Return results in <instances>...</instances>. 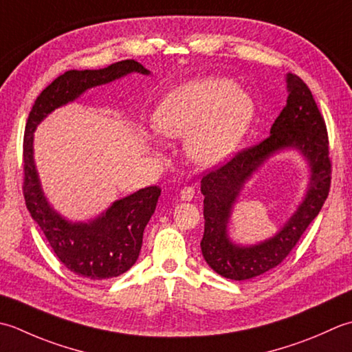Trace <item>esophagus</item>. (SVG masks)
I'll list each match as a JSON object with an SVG mask.
<instances>
[{
  "mask_svg": "<svg viewBox=\"0 0 352 352\" xmlns=\"http://www.w3.org/2000/svg\"><path fill=\"white\" fill-rule=\"evenodd\" d=\"M179 196H181L182 200H191L195 197V188H192V186H184Z\"/></svg>",
  "mask_w": 352,
  "mask_h": 352,
  "instance_id": "esophagus-1",
  "label": "esophagus"
}]
</instances>
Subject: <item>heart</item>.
<instances>
[{"label": "heart", "mask_w": 352, "mask_h": 352, "mask_svg": "<svg viewBox=\"0 0 352 352\" xmlns=\"http://www.w3.org/2000/svg\"><path fill=\"white\" fill-rule=\"evenodd\" d=\"M255 117L248 92L223 77H205L171 89L157 104L155 131L168 138L186 136L192 160L212 166L239 147Z\"/></svg>", "instance_id": "obj_1"}]
</instances>
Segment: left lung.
Segmentation results:
<instances>
[{
    "label": "left lung",
    "mask_w": 352,
    "mask_h": 352,
    "mask_svg": "<svg viewBox=\"0 0 352 352\" xmlns=\"http://www.w3.org/2000/svg\"><path fill=\"white\" fill-rule=\"evenodd\" d=\"M287 104L267 138L260 144L240 150L223 166L205 173L200 181V190L205 196V232L200 241L204 258L214 272L235 281L263 275L281 264L322 210L331 186L325 120L302 78L287 74ZM283 148H298L307 157L312 177L306 199L272 239L254 247H236L226 232L234 199L250 175Z\"/></svg>",
    "instance_id": "obj_1"
}]
</instances>
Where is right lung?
Here are the masks:
<instances>
[{"instance_id":"1","label":"right lung","mask_w":352,"mask_h":352,"mask_svg":"<svg viewBox=\"0 0 352 352\" xmlns=\"http://www.w3.org/2000/svg\"><path fill=\"white\" fill-rule=\"evenodd\" d=\"M129 73L150 74V71L133 59L112 63L103 69L67 71L36 98L25 124L23 192L27 210L63 266L94 281L124 274L138 260L142 234L155 212L161 188L147 186L113 202L109 210L89 223H71L48 205L42 192L33 161V132L56 107L73 102L86 89Z\"/></svg>"}]
</instances>
